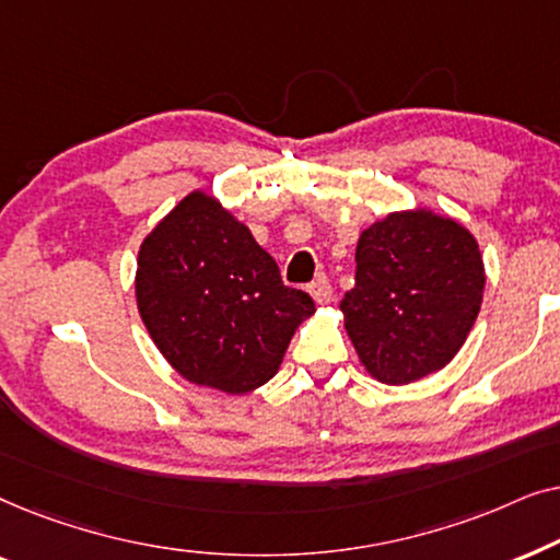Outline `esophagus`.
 <instances>
[{"instance_id": "1", "label": "esophagus", "mask_w": 560, "mask_h": 560, "mask_svg": "<svg viewBox=\"0 0 560 560\" xmlns=\"http://www.w3.org/2000/svg\"><path fill=\"white\" fill-rule=\"evenodd\" d=\"M308 290H311L313 301H316L318 305H326L334 298V288H331V282H328L326 275H318V278L311 282Z\"/></svg>"}]
</instances>
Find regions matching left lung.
Here are the masks:
<instances>
[{"instance_id":"1","label":"left lung","mask_w":560,"mask_h":560,"mask_svg":"<svg viewBox=\"0 0 560 560\" xmlns=\"http://www.w3.org/2000/svg\"><path fill=\"white\" fill-rule=\"evenodd\" d=\"M469 229L428 209L393 211L359 234L343 326L359 362L385 385L439 372L464 347L485 295Z\"/></svg>"}]
</instances>
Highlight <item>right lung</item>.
<instances>
[{"instance_id":"add662e5","label":"right lung","mask_w":560,"mask_h":560,"mask_svg":"<svg viewBox=\"0 0 560 560\" xmlns=\"http://www.w3.org/2000/svg\"><path fill=\"white\" fill-rule=\"evenodd\" d=\"M135 295L160 354L194 385L244 395L278 374L316 305L217 198L194 190L137 255Z\"/></svg>"}]
</instances>
